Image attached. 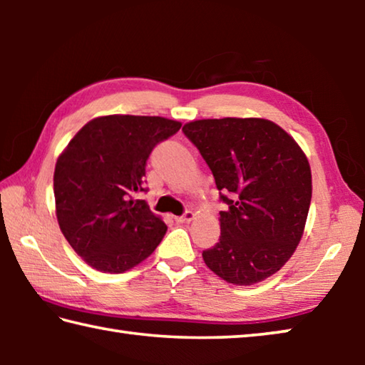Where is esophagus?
Returning a JSON list of instances; mask_svg holds the SVG:
<instances>
[{
  "instance_id": "1",
  "label": "esophagus",
  "mask_w": 365,
  "mask_h": 365,
  "mask_svg": "<svg viewBox=\"0 0 365 365\" xmlns=\"http://www.w3.org/2000/svg\"><path fill=\"white\" fill-rule=\"evenodd\" d=\"M193 219H195L193 211H185L182 215L175 217V222H178V224H188V222H191Z\"/></svg>"
}]
</instances>
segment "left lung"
<instances>
[{
    "label": "left lung",
    "mask_w": 365,
    "mask_h": 365,
    "mask_svg": "<svg viewBox=\"0 0 365 365\" xmlns=\"http://www.w3.org/2000/svg\"><path fill=\"white\" fill-rule=\"evenodd\" d=\"M182 132L217 185L220 238L202 251L214 274L252 285L280 270L298 246L312 196L311 168L298 143L265 119H205Z\"/></svg>",
    "instance_id": "8db88e82"
}]
</instances>
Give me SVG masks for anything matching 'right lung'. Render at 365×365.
Segmentation results:
<instances>
[{
	"label": "right lung",
	"instance_id": "1",
	"mask_svg": "<svg viewBox=\"0 0 365 365\" xmlns=\"http://www.w3.org/2000/svg\"><path fill=\"white\" fill-rule=\"evenodd\" d=\"M180 127L164 117H98L58 158L54 197L61 232L91 267L122 274L164 238L168 225L135 193L148 191L143 177L151 151Z\"/></svg>",
	"mask_w": 365,
	"mask_h": 365
}]
</instances>
